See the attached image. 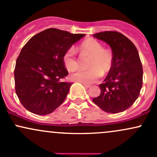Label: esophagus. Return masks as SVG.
<instances>
[{"label": "esophagus", "mask_w": 157, "mask_h": 157, "mask_svg": "<svg viewBox=\"0 0 157 157\" xmlns=\"http://www.w3.org/2000/svg\"><path fill=\"white\" fill-rule=\"evenodd\" d=\"M82 85H83L86 88H88V87H90V85H88V84H86V83H82Z\"/></svg>", "instance_id": "34e87169"}]
</instances>
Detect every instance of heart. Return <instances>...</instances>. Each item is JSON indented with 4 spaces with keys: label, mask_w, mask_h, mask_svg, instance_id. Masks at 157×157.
Here are the masks:
<instances>
[{
    "label": "heart",
    "mask_w": 157,
    "mask_h": 157,
    "mask_svg": "<svg viewBox=\"0 0 157 157\" xmlns=\"http://www.w3.org/2000/svg\"><path fill=\"white\" fill-rule=\"evenodd\" d=\"M82 53L91 55L88 62V70H79L72 74V80L83 83H93L103 75L107 74L112 68L113 55L112 52L103 46L98 40L88 39L84 41L79 46ZM63 61L66 68L70 72H74L79 67V61L76 57L75 49L69 48L63 55Z\"/></svg>",
    "instance_id": "heart-1"
}]
</instances>
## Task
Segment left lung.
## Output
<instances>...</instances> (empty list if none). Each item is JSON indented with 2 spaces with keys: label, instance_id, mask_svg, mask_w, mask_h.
I'll use <instances>...</instances> for the list:
<instances>
[{
  "label": "left lung",
  "instance_id": "8db88e82",
  "mask_svg": "<svg viewBox=\"0 0 157 157\" xmlns=\"http://www.w3.org/2000/svg\"><path fill=\"white\" fill-rule=\"evenodd\" d=\"M93 36L110 45L113 55L112 70L99 85L101 93L93 102L108 113L122 112L134 103L142 87L139 52L130 40L117 31H102Z\"/></svg>",
  "mask_w": 157,
  "mask_h": 157
}]
</instances>
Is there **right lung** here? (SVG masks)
<instances>
[{
	"instance_id": "right-lung-1",
	"label": "right lung",
	"mask_w": 157,
	"mask_h": 157,
	"mask_svg": "<svg viewBox=\"0 0 157 157\" xmlns=\"http://www.w3.org/2000/svg\"><path fill=\"white\" fill-rule=\"evenodd\" d=\"M83 36L82 33L48 28L23 46L15 67V88L27 110L45 115L63 103L72 85L61 81L69 75L63 55Z\"/></svg>"
}]
</instances>
